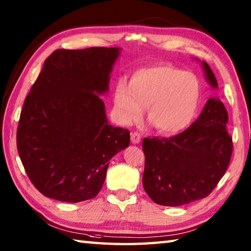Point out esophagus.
I'll list each match as a JSON object with an SVG mask.
<instances>
[{"label":"esophagus","mask_w":251,"mask_h":251,"mask_svg":"<svg viewBox=\"0 0 251 251\" xmlns=\"http://www.w3.org/2000/svg\"><path fill=\"white\" fill-rule=\"evenodd\" d=\"M130 140L132 143H134V145H138V143H140V141H141V137L139 134H138V132H132L130 136Z\"/></svg>","instance_id":"34e87169"}]
</instances>
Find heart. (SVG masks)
Masks as SVG:
<instances>
[{
	"label": "heart",
	"instance_id": "obj_1",
	"mask_svg": "<svg viewBox=\"0 0 251 251\" xmlns=\"http://www.w3.org/2000/svg\"><path fill=\"white\" fill-rule=\"evenodd\" d=\"M201 97V84L192 72L169 65L138 69L129 85L120 82L113 94L114 113L123 125L147 120L159 134H179L193 121Z\"/></svg>",
	"mask_w": 251,
	"mask_h": 251
}]
</instances>
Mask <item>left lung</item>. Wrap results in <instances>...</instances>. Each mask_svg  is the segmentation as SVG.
<instances>
[{
	"label": "left lung",
	"mask_w": 251,
	"mask_h": 251,
	"mask_svg": "<svg viewBox=\"0 0 251 251\" xmlns=\"http://www.w3.org/2000/svg\"><path fill=\"white\" fill-rule=\"evenodd\" d=\"M209 86L214 72L201 61ZM227 111L218 97L207 102L193 124L172 138H145L143 189L158 205L177 207L204 199L216 188L230 163L233 145L226 129Z\"/></svg>",
	"instance_id": "obj_1"
}]
</instances>
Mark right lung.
Returning a JSON list of instances; mask_svg holds the SVG:
<instances>
[{
  "label": "right lung",
  "mask_w": 251,
  "mask_h": 251,
  "mask_svg": "<svg viewBox=\"0 0 251 251\" xmlns=\"http://www.w3.org/2000/svg\"><path fill=\"white\" fill-rule=\"evenodd\" d=\"M120 47L57 50L26 96L17 149L31 182L52 200L97 195L111 158L129 146V131L109 124L100 96L109 92Z\"/></svg>",
  "instance_id": "add662e5"
}]
</instances>
